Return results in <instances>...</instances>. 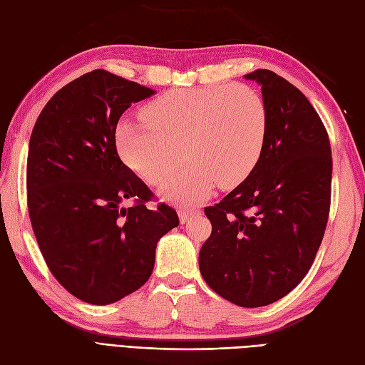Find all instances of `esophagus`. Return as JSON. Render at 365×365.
Segmentation results:
<instances>
[{"instance_id":"esophagus-1","label":"esophagus","mask_w":365,"mask_h":365,"mask_svg":"<svg viewBox=\"0 0 365 365\" xmlns=\"http://www.w3.org/2000/svg\"><path fill=\"white\" fill-rule=\"evenodd\" d=\"M196 213H200V210L197 208H180L178 210V215H180V220H181V224H185L187 220H189L192 216H195Z\"/></svg>"}]
</instances>
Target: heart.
<instances>
[{
	"mask_svg": "<svg viewBox=\"0 0 365 365\" xmlns=\"http://www.w3.org/2000/svg\"><path fill=\"white\" fill-rule=\"evenodd\" d=\"M143 117L118 125L121 157L155 185L168 182L189 158L168 189L184 204L200 202L216 182L230 189L244 181L268 134L267 102L245 83L178 88L152 101Z\"/></svg>",
	"mask_w": 365,
	"mask_h": 365,
	"instance_id": "1",
	"label": "heart"
}]
</instances>
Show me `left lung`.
I'll return each instance as SVG.
<instances>
[{
    "label": "left lung",
    "instance_id": "8db88e82",
    "mask_svg": "<svg viewBox=\"0 0 365 365\" xmlns=\"http://www.w3.org/2000/svg\"><path fill=\"white\" fill-rule=\"evenodd\" d=\"M268 134L257 164L222 201L205 207L212 235L200 269L216 294L242 307L280 300L311 269L327 225L332 150L306 96L282 76L256 70Z\"/></svg>",
    "mask_w": 365,
    "mask_h": 365
}]
</instances>
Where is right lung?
<instances>
[{"label": "right lung", "instance_id": "obj_1", "mask_svg": "<svg viewBox=\"0 0 365 365\" xmlns=\"http://www.w3.org/2000/svg\"><path fill=\"white\" fill-rule=\"evenodd\" d=\"M155 91L106 70L77 77L54 94L31 130L27 207L50 272L90 304L115 303L145 284L158 240L180 225L164 202L120 160L117 123ZM125 200H132L128 209Z\"/></svg>", "mask_w": 365, "mask_h": 365}]
</instances>
